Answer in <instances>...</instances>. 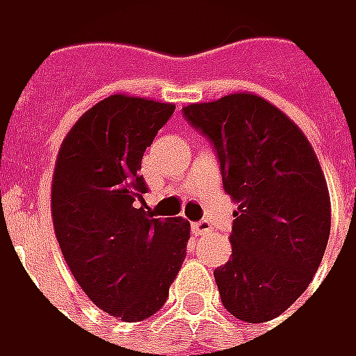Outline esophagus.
Wrapping results in <instances>:
<instances>
[{"mask_svg":"<svg viewBox=\"0 0 356 356\" xmlns=\"http://www.w3.org/2000/svg\"><path fill=\"white\" fill-rule=\"evenodd\" d=\"M192 231H194L195 235H207V233H211V231H213V227L209 225V221L202 219V221H195V223H192Z\"/></svg>","mask_w":356,"mask_h":356,"instance_id":"34e87169","label":"esophagus"}]
</instances>
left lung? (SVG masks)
Wrapping results in <instances>:
<instances>
[{"label":"left lung","instance_id":"8db88e82","mask_svg":"<svg viewBox=\"0 0 356 356\" xmlns=\"http://www.w3.org/2000/svg\"><path fill=\"white\" fill-rule=\"evenodd\" d=\"M182 113L213 145L237 202L231 259L213 270L221 302L241 321H270L306 292L327 247L331 202L316 152L290 117L249 92Z\"/></svg>","mask_w":356,"mask_h":356}]
</instances>
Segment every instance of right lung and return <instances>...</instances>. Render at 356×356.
Segmentation results:
<instances>
[{
	"label": "right lung",
	"instance_id": "add662e5",
	"mask_svg": "<svg viewBox=\"0 0 356 356\" xmlns=\"http://www.w3.org/2000/svg\"><path fill=\"white\" fill-rule=\"evenodd\" d=\"M176 106L113 94L62 140L50 190L54 233L76 282L125 321L156 314L186 259L190 223L154 219L140 161Z\"/></svg>",
	"mask_w": 356,
	"mask_h": 356
}]
</instances>
